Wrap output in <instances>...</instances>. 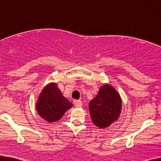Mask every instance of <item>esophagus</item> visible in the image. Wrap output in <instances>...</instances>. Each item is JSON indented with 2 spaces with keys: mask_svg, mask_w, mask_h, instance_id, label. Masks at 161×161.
<instances>
[{
  "mask_svg": "<svg viewBox=\"0 0 161 161\" xmlns=\"http://www.w3.org/2000/svg\"><path fill=\"white\" fill-rule=\"evenodd\" d=\"M74 104L75 107H76V108H81L82 106V102L81 101H79V100H75Z\"/></svg>",
  "mask_w": 161,
  "mask_h": 161,
  "instance_id": "obj_1",
  "label": "esophagus"
}]
</instances>
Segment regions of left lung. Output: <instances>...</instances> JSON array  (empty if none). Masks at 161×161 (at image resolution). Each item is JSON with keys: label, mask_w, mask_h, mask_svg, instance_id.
I'll list each match as a JSON object with an SVG mask.
<instances>
[{"label": "left lung", "mask_w": 161, "mask_h": 161, "mask_svg": "<svg viewBox=\"0 0 161 161\" xmlns=\"http://www.w3.org/2000/svg\"><path fill=\"white\" fill-rule=\"evenodd\" d=\"M88 108L94 124L99 128H107L119 118L122 108L120 96L113 86L103 85Z\"/></svg>", "instance_id": "obj_1"}]
</instances>
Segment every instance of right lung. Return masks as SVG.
Wrapping results in <instances>:
<instances>
[{
	"label": "right lung",
	"instance_id": "1",
	"mask_svg": "<svg viewBox=\"0 0 161 161\" xmlns=\"http://www.w3.org/2000/svg\"><path fill=\"white\" fill-rule=\"evenodd\" d=\"M73 104L63 96L57 83H50L43 88L36 103V110L41 117L49 123L61 119Z\"/></svg>",
	"mask_w": 161,
	"mask_h": 161
}]
</instances>
